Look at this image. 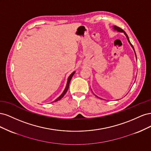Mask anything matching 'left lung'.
I'll list each match as a JSON object with an SVG mask.
<instances>
[{"mask_svg":"<svg viewBox=\"0 0 151 151\" xmlns=\"http://www.w3.org/2000/svg\"><path fill=\"white\" fill-rule=\"evenodd\" d=\"M113 29H114V30H116V31H118V32H122V33H124L125 35L126 36V37H127V38L128 42H129V43L130 45H131V47H132V48H133V49H134V52H135V50H134V47H133V45H132L131 44V43H130V40H129V37H128V36H127V35L126 34L125 32L124 31H123L122 29H121L120 28H119V27L116 26H113ZM135 56H136V54H135ZM136 58H137V56H136Z\"/></svg>","mask_w":151,"mask_h":151,"instance_id":"8db88e82","label":"left lung"}]
</instances>
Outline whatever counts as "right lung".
<instances>
[{
    "mask_svg": "<svg viewBox=\"0 0 151 151\" xmlns=\"http://www.w3.org/2000/svg\"><path fill=\"white\" fill-rule=\"evenodd\" d=\"M74 73H75V72H73L72 73V74L69 76V77H68V80H67V85H66V87H65V88L64 91H63V92L62 93V94L60 96H59L58 98H57L55 100V101H53V102H56V101H58V100L61 99L63 96H64V95L66 94L67 91L68 89V87H69V84H70V80H71V79H72V77H73V76H74ZM53 102H52V103H53Z\"/></svg>",
    "mask_w": 151,
    "mask_h": 151,
    "instance_id": "1",
    "label": "right lung"
}]
</instances>
